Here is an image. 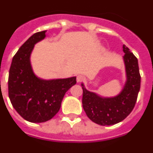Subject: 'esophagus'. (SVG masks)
<instances>
[{"label": "esophagus", "mask_w": 153, "mask_h": 153, "mask_svg": "<svg viewBox=\"0 0 153 153\" xmlns=\"http://www.w3.org/2000/svg\"><path fill=\"white\" fill-rule=\"evenodd\" d=\"M84 79L85 78L83 75H82V74H79V75H78V76H77V79H76L77 82H81L82 81L84 80Z\"/></svg>", "instance_id": "1"}]
</instances>
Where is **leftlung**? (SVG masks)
Here are the masks:
<instances>
[{
  "mask_svg": "<svg viewBox=\"0 0 153 153\" xmlns=\"http://www.w3.org/2000/svg\"><path fill=\"white\" fill-rule=\"evenodd\" d=\"M123 57L126 82L122 90L117 96L105 97L87 90L82 83L83 89L82 106L88 117L100 125H113L122 121L131 114L135 105L140 90L141 76L138 59L130 50L123 45Z\"/></svg>",
  "mask_w": 153,
  "mask_h": 153,
  "instance_id": "left-lung-1",
  "label": "left lung"
}]
</instances>
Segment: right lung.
I'll return each mask as SVG.
<instances>
[{
    "instance_id": "right-lung-1",
    "label": "right lung",
    "mask_w": 153,
    "mask_h": 153,
    "mask_svg": "<svg viewBox=\"0 0 153 153\" xmlns=\"http://www.w3.org/2000/svg\"><path fill=\"white\" fill-rule=\"evenodd\" d=\"M47 30L33 34L14 56L9 70L8 96L15 110L25 120L43 123L61 108L67 91L76 84V77L43 79L34 73L30 57L34 46L46 37Z\"/></svg>"
}]
</instances>
